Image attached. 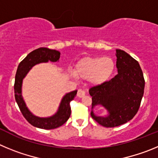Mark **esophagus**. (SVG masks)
Wrapping results in <instances>:
<instances>
[{
    "instance_id": "1",
    "label": "esophagus",
    "mask_w": 158,
    "mask_h": 158,
    "mask_svg": "<svg viewBox=\"0 0 158 158\" xmlns=\"http://www.w3.org/2000/svg\"><path fill=\"white\" fill-rule=\"evenodd\" d=\"M85 94H86V92L83 90V89H79V90H78V93H77V96L79 97V98H82V97H84Z\"/></svg>"
}]
</instances>
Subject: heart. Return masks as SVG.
<instances>
[{"mask_svg":"<svg viewBox=\"0 0 158 158\" xmlns=\"http://www.w3.org/2000/svg\"><path fill=\"white\" fill-rule=\"evenodd\" d=\"M115 70V62L109 56L87 57L76 65L75 75L82 79H87L91 85L98 86L107 82Z\"/></svg>","mask_w":158,"mask_h":158,"instance_id":"b5f03b06","label":"heart"}]
</instances>
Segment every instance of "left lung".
<instances>
[{"instance_id":"obj_1","label":"left lung","mask_w":158,"mask_h":158,"mask_svg":"<svg viewBox=\"0 0 158 158\" xmlns=\"http://www.w3.org/2000/svg\"><path fill=\"white\" fill-rule=\"evenodd\" d=\"M116 51L117 75L89 89L92 97L90 115L106 127H117L131 120L139 110L144 93L145 80L139 62L123 50ZM96 105L105 107L107 116H96L93 111Z\"/></svg>"}]
</instances>
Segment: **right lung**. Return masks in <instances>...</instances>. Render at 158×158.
<instances>
[{
    "instance_id": "obj_1",
    "label": "right lung",
    "mask_w": 158,
    "mask_h": 158,
    "mask_svg": "<svg viewBox=\"0 0 158 158\" xmlns=\"http://www.w3.org/2000/svg\"><path fill=\"white\" fill-rule=\"evenodd\" d=\"M60 52L55 49L48 48H38L30 52L29 54L19 63L15 78V98L21 113L27 120L33 125L34 127L42 129H54L60 127L67 120L71 115V101L75 98L77 90L66 94L61 99L56 113L49 117H38L35 116L27 107L22 95L23 80L29 71L35 65L40 63H46L48 61L56 62L59 60Z\"/></svg>"
}]
</instances>
